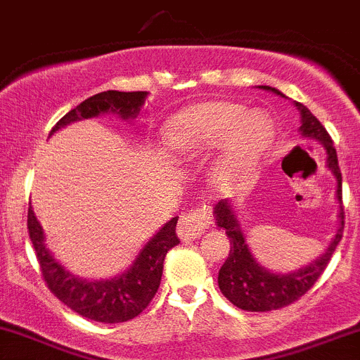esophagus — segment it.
I'll list each match as a JSON object with an SVG mask.
<instances>
[{
    "label": "esophagus",
    "instance_id": "obj_1",
    "mask_svg": "<svg viewBox=\"0 0 360 360\" xmlns=\"http://www.w3.org/2000/svg\"><path fill=\"white\" fill-rule=\"evenodd\" d=\"M209 226V214L200 212V210H191V212L183 214L179 217V224H177V235L181 240L190 242L195 238L202 237L203 231Z\"/></svg>",
    "mask_w": 360,
    "mask_h": 360
}]
</instances>
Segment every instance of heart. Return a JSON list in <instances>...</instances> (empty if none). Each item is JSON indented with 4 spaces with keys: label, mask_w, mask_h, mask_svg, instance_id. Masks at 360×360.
I'll return each instance as SVG.
<instances>
[{
    "label": "heart",
    "mask_w": 360,
    "mask_h": 360,
    "mask_svg": "<svg viewBox=\"0 0 360 360\" xmlns=\"http://www.w3.org/2000/svg\"><path fill=\"white\" fill-rule=\"evenodd\" d=\"M274 123L230 101H207L169 120L165 144L176 157L195 158L221 146L210 167V183L228 190L245 179L274 143Z\"/></svg>",
    "instance_id": "1"
}]
</instances>
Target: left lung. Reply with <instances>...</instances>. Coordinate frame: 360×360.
<instances>
[{
    "instance_id": "8db88e82",
    "label": "left lung",
    "mask_w": 360,
    "mask_h": 360,
    "mask_svg": "<svg viewBox=\"0 0 360 360\" xmlns=\"http://www.w3.org/2000/svg\"><path fill=\"white\" fill-rule=\"evenodd\" d=\"M259 89L274 92L277 96L285 97L281 90L268 85H259ZM294 106L300 111V134L304 139H314L322 144L326 151V167L331 170L336 181V202H338V230L336 235L329 242L328 249L314 259L311 263L297 268V270L285 271H271L259 263L254 257L252 250L245 237V231L238 219L235 203L228 198L217 202L214 207V221L217 228H223L230 238V254L226 261L221 266L217 275V285L226 300H230L235 307L248 311H270L277 308L288 307L300 300L311 285L317 282L322 271L328 266L336 245L340 244L343 237L345 216L343 205H341V172L338 165L336 150L333 146V141L329 137L328 130L324 129L321 122L311 115V111L301 103L294 101Z\"/></svg>"
}]
</instances>
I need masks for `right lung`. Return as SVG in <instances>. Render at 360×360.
I'll use <instances>...</instances> for the list:
<instances>
[{
  "mask_svg": "<svg viewBox=\"0 0 360 360\" xmlns=\"http://www.w3.org/2000/svg\"><path fill=\"white\" fill-rule=\"evenodd\" d=\"M146 97L148 92L108 90V92L96 94L64 115L50 130L49 137L71 123L96 118L101 115H116L118 118L132 122L143 110ZM176 224L177 217L167 221L144 244L127 270L111 278L97 281V278L78 277L71 274L64 264H60L45 245V231L36 219L32 207H29L27 212L29 238L36 250L41 275L50 291L82 317L104 324L130 321L137 317L153 300L162 281L167 250L179 244Z\"/></svg>",
  "mask_w": 360,
  "mask_h": 360,
  "instance_id": "obj_1",
  "label": "right lung"
}]
</instances>
